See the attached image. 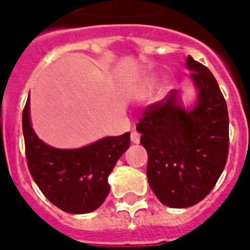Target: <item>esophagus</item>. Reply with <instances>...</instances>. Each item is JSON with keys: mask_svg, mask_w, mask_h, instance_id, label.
Wrapping results in <instances>:
<instances>
[{"mask_svg": "<svg viewBox=\"0 0 250 250\" xmlns=\"http://www.w3.org/2000/svg\"><path fill=\"white\" fill-rule=\"evenodd\" d=\"M131 141L133 144H139L140 143V133L137 131H133L131 133Z\"/></svg>", "mask_w": 250, "mask_h": 250, "instance_id": "esophagus-1", "label": "esophagus"}]
</instances>
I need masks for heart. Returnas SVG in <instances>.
<instances>
[{
    "label": "heart",
    "instance_id": "obj_1",
    "mask_svg": "<svg viewBox=\"0 0 250 250\" xmlns=\"http://www.w3.org/2000/svg\"><path fill=\"white\" fill-rule=\"evenodd\" d=\"M154 86H155V79L150 78L147 79V81H145V82L140 86V92L141 93H147L150 92V91L153 90Z\"/></svg>",
    "mask_w": 250,
    "mask_h": 250
}]
</instances>
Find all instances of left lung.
<instances>
[{
    "mask_svg": "<svg viewBox=\"0 0 250 250\" xmlns=\"http://www.w3.org/2000/svg\"><path fill=\"white\" fill-rule=\"evenodd\" d=\"M198 90V101L185 110L178 91L149 105L136 125L147 151L146 174L160 203L188 208L206 198L229 155V113L216 78L203 64L188 56Z\"/></svg>",
    "mask_w": 250,
    "mask_h": 250,
    "instance_id": "obj_1",
    "label": "left lung"
}]
</instances>
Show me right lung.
<instances>
[{
    "label": "right lung",
    "mask_w": 250,
    "mask_h": 250,
    "mask_svg": "<svg viewBox=\"0 0 250 250\" xmlns=\"http://www.w3.org/2000/svg\"><path fill=\"white\" fill-rule=\"evenodd\" d=\"M23 133L29 172L50 202L66 213L97 209L110 191L107 176L129 147V132L109 136L81 149H55L30 125L29 97L23 110Z\"/></svg>",
    "instance_id": "right-lung-1"
}]
</instances>
